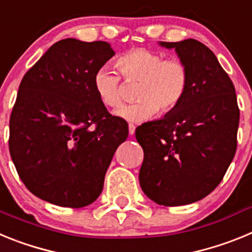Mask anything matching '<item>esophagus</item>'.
<instances>
[{
    "label": "esophagus",
    "instance_id": "1",
    "mask_svg": "<svg viewBox=\"0 0 252 252\" xmlns=\"http://www.w3.org/2000/svg\"><path fill=\"white\" fill-rule=\"evenodd\" d=\"M135 130H136V127H135V125H128V132H130V135L132 136L133 133H135Z\"/></svg>",
    "mask_w": 252,
    "mask_h": 252
}]
</instances>
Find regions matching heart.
I'll return each mask as SVG.
<instances>
[{
	"label": "heart",
	"instance_id": "b5f03b06",
	"mask_svg": "<svg viewBox=\"0 0 252 252\" xmlns=\"http://www.w3.org/2000/svg\"><path fill=\"white\" fill-rule=\"evenodd\" d=\"M116 66L126 83H137L135 98L139 101L116 111L117 117L131 124L146 121L159 110L162 113L174 111L188 92L189 68L179 58H166L148 49H132L117 57ZM93 88L103 106H121V79L111 68L103 65L95 70Z\"/></svg>",
	"mask_w": 252,
	"mask_h": 252
}]
</instances>
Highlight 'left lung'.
I'll return each instance as SVG.
<instances>
[{"mask_svg": "<svg viewBox=\"0 0 252 252\" xmlns=\"http://www.w3.org/2000/svg\"><path fill=\"white\" fill-rule=\"evenodd\" d=\"M160 45L186 62L189 87L174 111L136 128L144 150L139 180L155 203L184 206L223 179L237 148L240 110L235 86L211 49L194 39Z\"/></svg>", "mask_w": 252, "mask_h": 252, "instance_id": "8db88e82", "label": "left lung"}]
</instances>
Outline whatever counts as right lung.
Segmentation results:
<instances>
[{
    "instance_id": "right-lung-1",
    "label": "right lung",
    "mask_w": 252,
    "mask_h": 252,
    "mask_svg": "<svg viewBox=\"0 0 252 252\" xmlns=\"http://www.w3.org/2000/svg\"><path fill=\"white\" fill-rule=\"evenodd\" d=\"M115 51L106 41L60 40L22 78L10 116L11 158L32 194L69 208L99 197L116 149L127 139L93 88Z\"/></svg>"
}]
</instances>
